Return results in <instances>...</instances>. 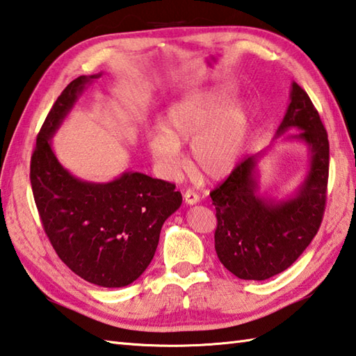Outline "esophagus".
<instances>
[{"label": "esophagus", "mask_w": 356, "mask_h": 356, "mask_svg": "<svg viewBox=\"0 0 356 356\" xmlns=\"http://www.w3.org/2000/svg\"><path fill=\"white\" fill-rule=\"evenodd\" d=\"M184 199H185V204L193 205V204H197L199 202V195H197L196 191H193V190H186L185 195H184Z\"/></svg>", "instance_id": "obj_1"}]
</instances>
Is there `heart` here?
<instances>
[{
    "label": "heart",
    "mask_w": 356,
    "mask_h": 356,
    "mask_svg": "<svg viewBox=\"0 0 356 356\" xmlns=\"http://www.w3.org/2000/svg\"><path fill=\"white\" fill-rule=\"evenodd\" d=\"M227 88L199 90L166 108L163 127L147 134L154 160L166 174H176L180 145L191 141V159L210 179L227 176L240 161L248 141L250 111L243 101H232Z\"/></svg>",
    "instance_id": "obj_1"
}]
</instances>
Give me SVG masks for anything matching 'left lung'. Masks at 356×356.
Returning <instances> with one entry per match:
<instances>
[{
  "mask_svg": "<svg viewBox=\"0 0 356 356\" xmlns=\"http://www.w3.org/2000/svg\"><path fill=\"white\" fill-rule=\"evenodd\" d=\"M291 102L275 138L289 129L288 140L308 146L312 160L305 180L293 197L273 200L257 195V161L248 156L210 193L216 209L215 249L219 261L243 280H266L283 273L308 248L324 218L330 146L312 99L299 83L291 86Z\"/></svg>",
  "mask_w": 356,
  "mask_h": 356,
  "instance_id": "8db88e82",
  "label": "left lung"
}]
</instances>
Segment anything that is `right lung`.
Returning a JSON list of instances; mask_svg holds the SVG:
<instances>
[{"mask_svg": "<svg viewBox=\"0 0 356 356\" xmlns=\"http://www.w3.org/2000/svg\"><path fill=\"white\" fill-rule=\"evenodd\" d=\"M79 76L51 107L31 157V185L44 234L60 260L98 286L131 285L149 266L161 225L182 204L176 185L141 172L83 182L63 168L51 137L90 81Z\"/></svg>", "mask_w": 356, "mask_h": 356, "instance_id": "add662e5", "label": "right lung"}]
</instances>
